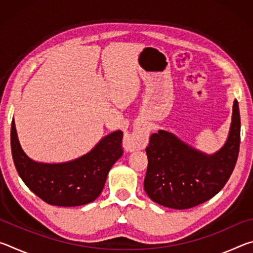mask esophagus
Returning <instances> with one entry per match:
<instances>
[{"label":"esophagus","instance_id":"esophagus-1","mask_svg":"<svg viewBox=\"0 0 253 253\" xmlns=\"http://www.w3.org/2000/svg\"><path fill=\"white\" fill-rule=\"evenodd\" d=\"M147 142V135L142 130H135L125 136L124 138V147L126 151H136L143 149Z\"/></svg>","mask_w":253,"mask_h":253}]
</instances>
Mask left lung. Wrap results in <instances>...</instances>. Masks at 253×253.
<instances>
[{"instance_id": "left-lung-1", "label": "left lung", "mask_w": 253, "mask_h": 253, "mask_svg": "<svg viewBox=\"0 0 253 253\" xmlns=\"http://www.w3.org/2000/svg\"><path fill=\"white\" fill-rule=\"evenodd\" d=\"M240 111L233 102L232 123L224 146L207 155L179 140L172 132L158 130L149 137L144 188L154 202L185 210L207 202L219 193L232 174L240 148Z\"/></svg>"}]
</instances>
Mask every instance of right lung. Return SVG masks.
Returning <instances> with one entry per match:
<instances>
[{
  "label": "right lung",
  "instance_id": "add662e5",
  "mask_svg": "<svg viewBox=\"0 0 253 253\" xmlns=\"http://www.w3.org/2000/svg\"><path fill=\"white\" fill-rule=\"evenodd\" d=\"M122 142L123 132L117 130L75 161L38 163L21 148L14 121L11 125L12 157L20 177L42 201L57 207H79L95 201L104 188L111 166L123 155Z\"/></svg>",
  "mask_w": 253,
  "mask_h": 253
}]
</instances>
